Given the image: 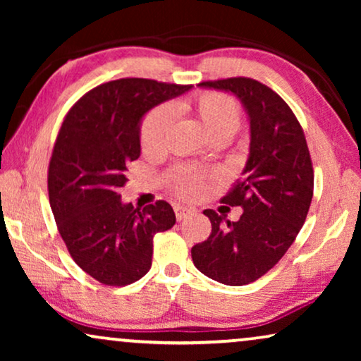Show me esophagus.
Here are the masks:
<instances>
[{
    "label": "esophagus",
    "instance_id": "esophagus-1",
    "mask_svg": "<svg viewBox=\"0 0 361 361\" xmlns=\"http://www.w3.org/2000/svg\"><path fill=\"white\" fill-rule=\"evenodd\" d=\"M174 212H176V219L177 220H184L185 216L194 214V209H190V207H184V205H176Z\"/></svg>",
    "mask_w": 361,
    "mask_h": 361
}]
</instances>
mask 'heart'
Listing matches in <instances>:
<instances>
[{"instance_id": "heart-1", "label": "heart", "mask_w": 361, "mask_h": 361, "mask_svg": "<svg viewBox=\"0 0 361 361\" xmlns=\"http://www.w3.org/2000/svg\"><path fill=\"white\" fill-rule=\"evenodd\" d=\"M190 110L199 118L202 126L212 141H228L240 126V110L233 98L224 93H202L190 103ZM174 108L171 105L156 106L147 113L141 125V146L146 152L164 149L167 136L174 125ZM177 187L185 194H194L200 189L197 177L192 172L177 176Z\"/></svg>"}]
</instances>
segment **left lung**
I'll return each instance as SVG.
<instances>
[{"instance_id":"1","label":"left lung","mask_w":361,"mask_h":361,"mask_svg":"<svg viewBox=\"0 0 361 361\" xmlns=\"http://www.w3.org/2000/svg\"><path fill=\"white\" fill-rule=\"evenodd\" d=\"M238 98L250 125V154L225 204L243 209L238 221L205 210L212 233L192 246L195 268L226 286L253 283L283 258L302 228L314 171L298 118L278 93L245 77L202 82Z\"/></svg>"}]
</instances>
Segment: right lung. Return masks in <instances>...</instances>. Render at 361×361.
I'll return each instance as SVG.
<instances>
[{
    "label": "right lung",
    "mask_w": 361,
    "mask_h": 361,
    "mask_svg": "<svg viewBox=\"0 0 361 361\" xmlns=\"http://www.w3.org/2000/svg\"><path fill=\"white\" fill-rule=\"evenodd\" d=\"M190 88L120 78L83 95L62 123L49 164V200L68 253L102 284L141 279L151 269L154 235L176 224L167 202L135 209L120 189L128 164L141 154L142 118Z\"/></svg>",
    "instance_id": "right-lung-1"
}]
</instances>
